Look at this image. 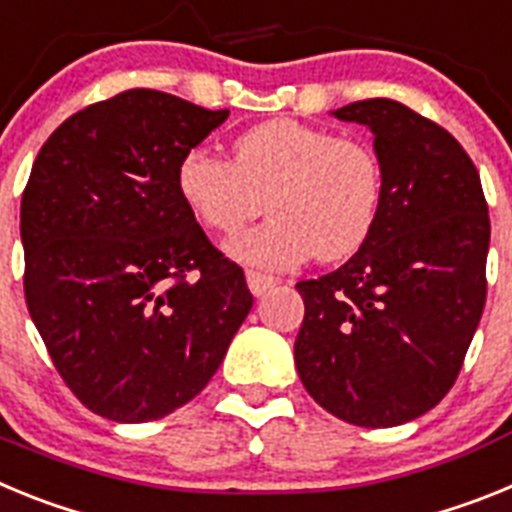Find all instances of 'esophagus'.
I'll return each mask as SVG.
<instances>
[{
  "mask_svg": "<svg viewBox=\"0 0 512 512\" xmlns=\"http://www.w3.org/2000/svg\"><path fill=\"white\" fill-rule=\"evenodd\" d=\"M246 282H248V289H251V295H253V297L266 295L269 289L277 287V279H274V277H266V274H259V271H248V274H246Z\"/></svg>",
  "mask_w": 512,
  "mask_h": 512,
  "instance_id": "1",
  "label": "esophagus"
}]
</instances>
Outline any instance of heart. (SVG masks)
Returning <instances> with one entry per match:
<instances>
[{
  "mask_svg": "<svg viewBox=\"0 0 512 512\" xmlns=\"http://www.w3.org/2000/svg\"><path fill=\"white\" fill-rule=\"evenodd\" d=\"M233 153L228 161L210 148L187 151L176 189L212 233H235L269 207L271 220L225 246L238 264L282 271L315 253L346 259L377 228L384 171L366 140L282 117L238 135Z\"/></svg>",
  "mask_w": 512,
  "mask_h": 512,
  "instance_id": "b5f03b06",
  "label": "heart"
}]
</instances>
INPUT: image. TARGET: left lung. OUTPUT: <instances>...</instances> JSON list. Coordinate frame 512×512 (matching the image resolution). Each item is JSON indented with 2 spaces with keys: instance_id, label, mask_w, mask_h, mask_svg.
Wrapping results in <instances>:
<instances>
[{
  "instance_id": "left-lung-1",
  "label": "left lung",
  "mask_w": 512,
  "mask_h": 512,
  "mask_svg": "<svg viewBox=\"0 0 512 512\" xmlns=\"http://www.w3.org/2000/svg\"><path fill=\"white\" fill-rule=\"evenodd\" d=\"M333 115L372 130L384 200L341 269L297 282L295 364L330 415L392 428L436 408L459 377L485 310L490 215L472 158L441 125L395 99Z\"/></svg>"
}]
</instances>
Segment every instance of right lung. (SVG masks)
Here are the masks:
<instances>
[{"mask_svg": "<svg viewBox=\"0 0 512 512\" xmlns=\"http://www.w3.org/2000/svg\"><path fill=\"white\" fill-rule=\"evenodd\" d=\"M228 115L128 89L71 115L35 158L20 207L27 310L102 418L148 423L187 405L251 312L243 269L176 189L184 153Z\"/></svg>", "mask_w": 512, "mask_h": 512, "instance_id": "add662e5", "label": "right lung"}]
</instances>
